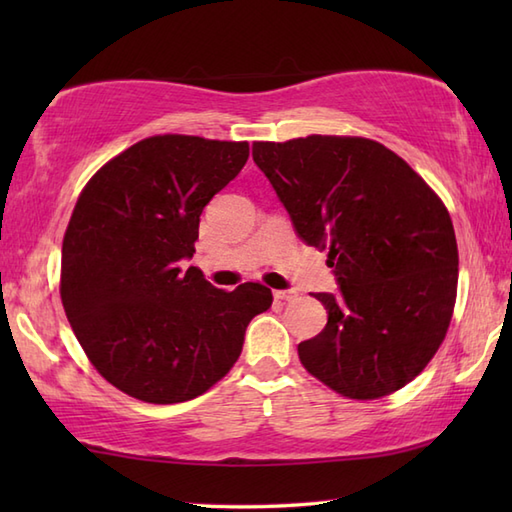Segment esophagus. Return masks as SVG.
I'll return each mask as SVG.
<instances>
[{"mask_svg":"<svg viewBox=\"0 0 512 512\" xmlns=\"http://www.w3.org/2000/svg\"><path fill=\"white\" fill-rule=\"evenodd\" d=\"M273 297H275V301H290V299H295L297 295L292 290H275Z\"/></svg>","mask_w":512,"mask_h":512,"instance_id":"34e87169","label":"esophagus"}]
</instances>
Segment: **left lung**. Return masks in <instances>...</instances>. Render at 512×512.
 <instances>
[{
    "label": "left lung",
    "mask_w": 512,
    "mask_h": 512,
    "mask_svg": "<svg viewBox=\"0 0 512 512\" xmlns=\"http://www.w3.org/2000/svg\"><path fill=\"white\" fill-rule=\"evenodd\" d=\"M295 233L328 250L339 290L317 292L321 334L299 343L308 372L336 394L374 400L405 387L438 352L458 290L447 206L376 140L308 136L255 143Z\"/></svg>",
    "instance_id": "left-lung-1"
}]
</instances>
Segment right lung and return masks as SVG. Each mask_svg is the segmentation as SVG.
I'll return each mask as SVG.
<instances>
[{"label":"right lung","instance_id":"right-lung-1","mask_svg":"<svg viewBox=\"0 0 512 512\" xmlns=\"http://www.w3.org/2000/svg\"><path fill=\"white\" fill-rule=\"evenodd\" d=\"M248 160V143L151 136L85 184L61 250V301L99 374L132 398L173 405L204 394L242 354L273 303L262 284L226 292L182 273L200 215Z\"/></svg>","mask_w":512,"mask_h":512}]
</instances>
